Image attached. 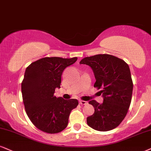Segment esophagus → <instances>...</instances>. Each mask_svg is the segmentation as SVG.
<instances>
[{
  "label": "esophagus",
  "instance_id": "obj_1",
  "mask_svg": "<svg viewBox=\"0 0 151 151\" xmlns=\"http://www.w3.org/2000/svg\"><path fill=\"white\" fill-rule=\"evenodd\" d=\"M79 103L80 104H81V105H85V104H87V102L85 101H83V100H80Z\"/></svg>",
  "mask_w": 151,
  "mask_h": 151
}]
</instances>
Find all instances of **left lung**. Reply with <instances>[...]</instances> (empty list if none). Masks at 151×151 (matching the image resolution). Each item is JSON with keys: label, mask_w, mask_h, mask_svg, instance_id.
Here are the masks:
<instances>
[{"label": "left lung", "mask_w": 151, "mask_h": 151, "mask_svg": "<svg viewBox=\"0 0 151 151\" xmlns=\"http://www.w3.org/2000/svg\"><path fill=\"white\" fill-rule=\"evenodd\" d=\"M81 64L91 67L96 82L94 87L101 89L102 104L91 100L94 114L87 117V123L97 131H109L117 127L125 118L133 90L129 67L125 61L111 55L85 57Z\"/></svg>", "instance_id": "8db88e82"}]
</instances>
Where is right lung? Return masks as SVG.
Masks as SVG:
<instances>
[{"label":"right lung","mask_w":151,"mask_h":151,"mask_svg":"<svg viewBox=\"0 0 151 151\" xmlns=\"http://www.w3.org/2000/svg\"><path fill=\"white\" fill-rule=\"evenodd\" d=\"M77 57H44L31 63L26 69L22 93L26 112L38 129L49 134L59 133L67 127L70 111L78 105L75 99L56 97L60 88L61 75Z\"/></svg>","instance_id":"obj_1"}]
</instances>
